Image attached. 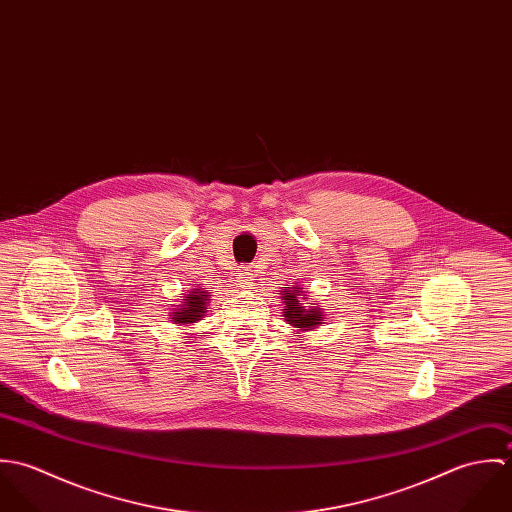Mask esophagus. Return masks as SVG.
Returning <instances> with one entry per match:
<instances>
[{"instance_id": "34e87169", "label": "esophagus", "mask_w": 512, "mask_h": 512, "mask_svg": "<svg viewBox=\"0 0 512 512\" xmlns=\"http://www.w3.org/2000/svg\"><path fill=\"white\" fill-rule=\"evenodd\" d=\"M254 276H256V270H252V268H248V270H244V272H240V282H242V284H252V280H254Z\"/></svg>"}]
</instances>
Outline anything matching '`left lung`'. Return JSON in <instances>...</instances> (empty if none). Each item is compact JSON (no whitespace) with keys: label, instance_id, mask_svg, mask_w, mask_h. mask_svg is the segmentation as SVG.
I'll use <instances>...</instances> for the list:
<instances>
[{"label":"left lung","instance_id":"8db88e82","mask_svg":"<svg viewBox=\"0 0 512 512\" xmlns=\"http://www.w3.org/2000/svg\"><path fill=\"white\" fill-rule=\"evenodd\" d=\"M301 293H303V288H299V286L290 288L288 292H282L284 295V317L297 331H311L323 323V311L315 303L311 305V309H305V305L299 303Z\"/></svg>","mask_w":512,"mask_h":512}]
</instances>
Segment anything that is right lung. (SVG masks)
<instances>
[{
  "instance_id": "right-lung-1",
  "label": "right lung",
  "mask_w": 512,
  "mask_h": 512,
  "mask_svg": "<svg viewBox=\"0 0 512 512\" xmlns=\"http://www.w3.org/2000/svg\"><path fill=\"white\" fill-rule=\"evenodd\" d=\"M207 303H209V292L193 290L185 293V299L181 301V305H177V309L171 313V321L179 325L197 323L205 315Z\"/></svg>"
}]
</instances>
